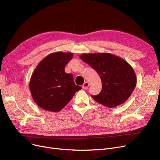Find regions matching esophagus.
Returning <instances> with one entry per match:
<instances>
[{
	"label": "esophagus",
	"mask_w": 160,
	"mask_h": 160,
	"mask_svg": "<svg viewBox=\"0 0 160 160\" xmlns=\"http://www.w3.org/2000/svg\"><path fill=\"white\" fill-rule=\"evenodd\" d=\"M89 86V83L88 82H85L84 83H83V86H82V88L83 89H86L88 88V87Z\"/></svg>",
	"instance_id": "34e87169"
}]
</instances>
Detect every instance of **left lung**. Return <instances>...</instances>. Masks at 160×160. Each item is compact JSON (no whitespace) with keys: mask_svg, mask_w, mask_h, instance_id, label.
<instances>
[{"mask_svg":"<svg viewBox=\"0 0 160 160\" xmlns=\"http://www.w3.org/2000/svg\"><path fill=\"white\" fill-rule=\"evenodd\" d=\"M80 58L97 72L102 80L101 92L92 96L97 102L114 108L127 101L137 83L136 74L127 61L107 52L83 54Z\"/></svg>","mask_w":160,"mask_h":160,"instance_id":"obj_1","label":"left lung"}]
</instances>
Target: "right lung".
Returning a JSON list of instances; mask_svg holds the SVG:
<instances>
[{
	"label": "right lung",
	"mask_w": 160,
	"mask_h": 160,
	"mask_svg": "<svg viewBox=\"0 0 160 160\" xmlns=\"http://www.w3.org/2000/svg\"><path fill=\"white\" fill-rule=\"evenodd\" d=\"M73 56L71 52H56L47 55L33 71L29 83L33 100L46 111L58 112L82 88L75 85L72 74L65 67Z\"/></svg>",
	"instance_id": "1"
}]
</instances>
